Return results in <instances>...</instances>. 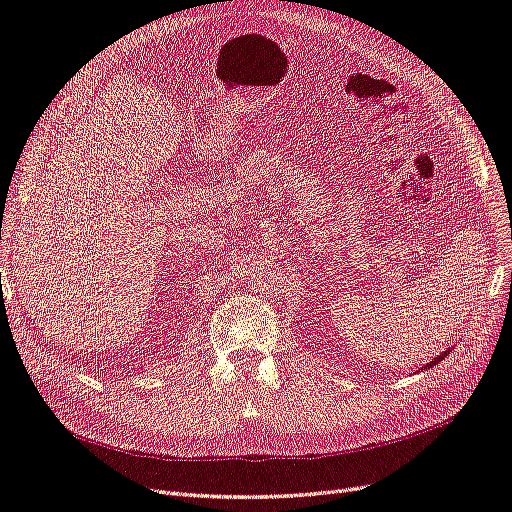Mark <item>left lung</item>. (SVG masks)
Returning <instances> with one entry per match:
<instances>
[{
  "instance_id": "8db88e82",
  "label": "left lung",
  "mask_w": 512,
  "mask_h": 512,
  "mask_svg": "<svg viewBox=\"0 0 512 512\" xmlns=\"http://www.w3.org/2000/svg\"><path fill=\"white\" fill-rule=\"evenodd\" d=\"M451 350H453V348H446V350H444L440 356H433V359H431V361L425 365V369H429V367H433V365H438V363L444 359V356L451 354Z\"/></svg>"
}]
</instances>
